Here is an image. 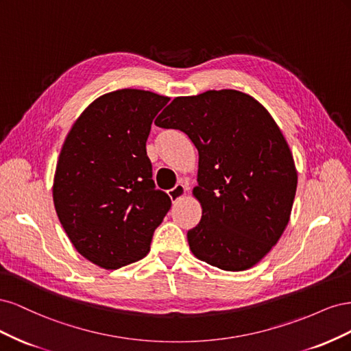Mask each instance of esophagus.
Instances as JSON below:
<instances>
[{"label": "esophagus", "instance_id": "esophagus-1", "mask_svg": "<svg viewBox=\"0 0 351 351\" xmlns=\"http://www.w3.org/2000/svg\"><path fill=\"white\" fill-rule=\"evenodd\" d=\"M186 192H187V187L183 183H178L171 190H168V196H169V199L173 200V204H176L178 199H182V197L186 196Z\"/></svg>", "mask_w": 351, "mask_h": 351}]
</instances>
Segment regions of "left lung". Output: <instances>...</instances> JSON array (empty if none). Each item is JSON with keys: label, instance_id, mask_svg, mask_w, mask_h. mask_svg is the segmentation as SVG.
I'll return each instance as SVG.
<instances>
[{"label": "left lung", "instance_id": "left-lung-1", "mask_svg": "<svg viewBox=\"0 0 351 351\" xmlns=\"http://www.w3.org/2000/svg\"><path fill=\"white\" fill-rule=\"evenodd\" d=\"M158 127L189 136L199 154L193 196L199 224L187 231L192 253L224 271L254 267L289 224L297 169L285 137L263 105L234 89L177 97Z\"/></svg>", "mask_w": 351, "mask_h": 351}]
</instances>
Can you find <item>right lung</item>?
Returning a JSON list of instances; mask_svg holds the SVG:
<instances>
[{
  "label": "right lung",
  "instance_id": "1",
  "mask_svg": "<svg viewBox=\"0 0 351 351\" xmlns=\"http://www.w3.org/2000/svg\"><path fill=\"white\" fill-rule=\"evenodd\" d=\"M168 97L120 89L95 99L61 147L52 199L73 246L104 269L145 258L171 208L155 190L146 141Z\"/></svg>",
  "mask_w": 351,
  "mask_h": 351
}]
</instances>
